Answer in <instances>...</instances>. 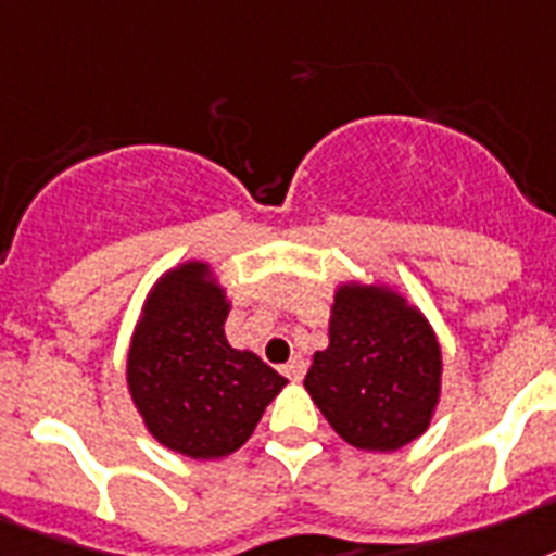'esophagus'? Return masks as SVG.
Listing matches in <instances>:
<instances>
[{
    "mask_svg": "<svg viewBox=\"0 0 556 556\" xmlns=\"http://www.w3.org/2000/svg\"><path fill=\"white\" fill-rule=\"evenodd\" d=\"M286 377L293 382H300L302 377H305V359H302V356H291V359H288Z\"/></svg>",
    "mask_w": 556,
    "mask_h": 556,
    "instance_id": "34e87169",
    "label": "esophagus"
}]
</instances>
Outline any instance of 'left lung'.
Returning a JSON list of instances; mask_svg holds the SVG:
<instances>
[{"instance_id":"1","label":"left lung","mask_w":556,"mask_h":556,"mask_svg":"<svg viewBox=\"0 0 556 556\" xmlns=\"http://www.w3.org/2000/svg\"><path fill=\"white\" fill-rule=\"evenodd\" d=\"M305 391L342 440L396 451L422 437L442 396L434 325L391 282L333 288L328 345L314 354Z\"/></svg>"}]
</instances>
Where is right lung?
Listing matches in <instances>:
<instances>
[{"label": "right lung", "instance_id": "obj_1", "mask_svg": "<svg viewBox=\"0 0 556 556\" xmlns=\"http://www.w3.org/2000/svg\"><path fill=\"white\" fill-rule=\"evenodd\" d=\"M228 314L231 300L214 265L185 260L148 291L125 359L130 403L148 434L202 463L242 448L288 386L254 351L233 349Z\"/></svg>", "mask_w": 556, "mask_h": 556}]
</instances>
